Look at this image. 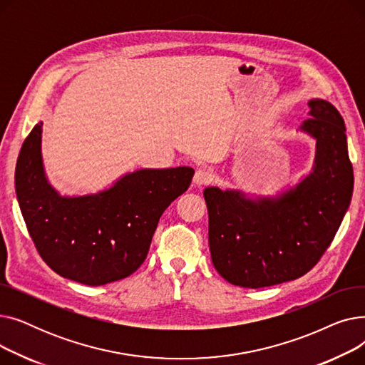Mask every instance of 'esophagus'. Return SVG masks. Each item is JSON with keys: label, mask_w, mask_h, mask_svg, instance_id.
<instances>
[{"label": "esophagus", "mask_w": 365, "mask_h": 365, "mask_svg": "<svg viewBox=\"0 0 365 365\" xmlns=\"http://www.w3.org/2000/svg\"><path fill=\"white\" fill-rule=\"evenodd\" d=\"M212 180H213L212 171L205 170V168H200V170L195 173V176H194V185H195V186L207 185V183L212 182Z\"/></svg>", "instance_id": "34e87169"}]
</instances>
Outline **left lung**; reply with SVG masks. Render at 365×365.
<instances>
[{"mask_svg":"<svg viewBox=\"0 0 365 365\" xmlns=\"http://www.w3.org/2000/svg\"><path fill=\"white\" fill-rule=\"evenodd\" d=\"M299 133L315 140L311 171L275 195L208 186V244L216 271L234 285L262 289L311 271L346 215L354 170L346 127L327 101L311 99Z\"/></svg>","mask_w":365,"mask_h":365,"instance_id":"1","label":"left lung"}]
</instances>
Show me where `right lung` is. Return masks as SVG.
<instances>
[{
	"label": "right lung",
	"mask_w": 365,
	"mask_h": 365,
	"mask_svg": "<svg viewBox=\"0 0 365 365\" xmlns=\"http://www.w3.org/2000/svg\"><path fill=\"white\" fill-rule=\"evenodd\" d=\"M38 123L19 153L14 185L38 253L63 278L105 285L145 262L165 208L189 187L194 168H139L86 195H61L48 182Z\"/></svg>",
	"instance_id": "obj_1"
}]
</instances>
